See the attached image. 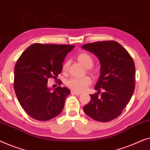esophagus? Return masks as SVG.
<instances>
[{
  "instance_id": "esophagus-1",
  "label": "esophagus",
  "mask_w": 150,
  "mask_h": 150,
  "mask_svg": "<svg viewBox=\"0 0 150 150\" xmlns=\"http://www.w3.org/2000/svg\"><path fill=\"white\" fill-rule=\"evenodd\" d=\"M71 94H75V95H77V96H78V95H80V94H81V93H80V92H75V91H71Z\"/></svg>"
}]
</instances>
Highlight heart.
Returning <instances> with one entry per match:
<instances>
[{"instance_id":"1","label":"heart","mask_w":150,"mask_h":150,"mask_svg":"<svg viewBox=\"0 0 150 150\" xmlns=\"http://www.w3.org/2000/svg\"><path fill=\"white\" fill-rule=\"evenodd\" d=\"M77 60L81 64L89 69L93 64V59L88 54L81 53L78 55ZM68 67V62H65L62 66L63 70H67ZM91 83V79L88 76L83 77H73L69 79L67 82V85L69 88L77 92H82L86 90L88 86Z\"/></svg>"}]
</instances>
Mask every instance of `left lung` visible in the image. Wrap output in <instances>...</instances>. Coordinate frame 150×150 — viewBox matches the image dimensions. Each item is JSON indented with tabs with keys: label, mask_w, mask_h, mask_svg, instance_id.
<instances>
[{
	"label": "left lung",
	"mask_w": 150,
	"mask_h": 150,
	"mask_svg": "<svg viewBox=\"0 0 150 150\" xmlns=\"http://www.w3.org/2000/svg\"><path fill=\"white\" fill-rule=\"evenodd\" d=\"M82 49L93 53L100 63V75L84 112L96 121L107 122L117 117L132 96L135 67L128 52L116 41L85 44ZM104 92L99 97L100 89Z\"/></svg>",
	"instance_id": "8db88e82"
}]
</instances>
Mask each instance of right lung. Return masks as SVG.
I'll use <instances>...</instances> for the list:
<instances>
[{
	"label": "right lung",
	"instance_id": "obj_1",
	"mask_svg": "<svg viewBox=\"0 0 150 150\" xmlns=\"http://www.w3.org/2000/svg\"><path fill=\"white\" fill-rule=\"evenodd\" d=\"M74 47L35 43L18 59L14 70V90L21 106L31 117L47 121L62 111L70 90L61 86L49 88L47 81L57 78L65 57Z\"/></svg>",
	"mask_w": 150,
	"mask_h": 150
}]
</instances>
